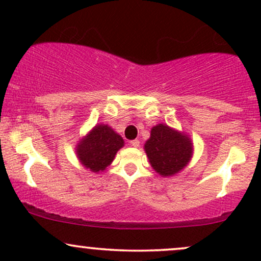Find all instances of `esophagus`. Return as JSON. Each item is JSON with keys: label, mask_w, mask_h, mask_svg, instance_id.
Masks as SVG:
<instances>
[{"label": "esophagus", "mask_w": 261, "mask_h": 261, "mask_svg": "<svg viewBox=\"0 0 261 261\" xmlns=\"http://www.w3.org/2000/svg\"><path fill=\"white\" fill-rule=\"evenodd\" d=\"M130 145L133 146V147H139V146H140V141H139V140H133V141H130Z\"/></svg>", "instance_id": "1"}]
</instances>
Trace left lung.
<instances>
[{
	"label": "left lung",
	"instance_id": "obj_1",
	"mask_svg": "<svg viewBox=\"0 0 261 261\" xmlns=\"http://www.w3.org/2000/svg\"><path fill=\"white\" fill-rule=\"evenodd\" d=\"M149 164L161 176L180 173L193 158L194 145L190 136L167 124L151 128V136L145 143Z\"/></svg>",
	"mask_w": 261,
	"mask_h": 261
}]
</instances>
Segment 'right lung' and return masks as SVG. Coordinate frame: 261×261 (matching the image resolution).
I'll list each match as a JSON object with an SVG mask.
<instances>
[{
    "label": "right lung",
    "instance_id": "add662e5",
    "mask_svg": "<svg viewBox=\"0 0 261 261\" xmlns=\"http://www.w3.org/2000/svg\"><path fill=\"white\" fill-rule=\"evenodd\" d=\"M124 140L109 125L98 124L86 136L81 137L74 151L80 163L89 172H104L115 154L124 147Z\"/></svg>",
    "mask_w": 261,
    "mask_h": 261
}]
</instances>
